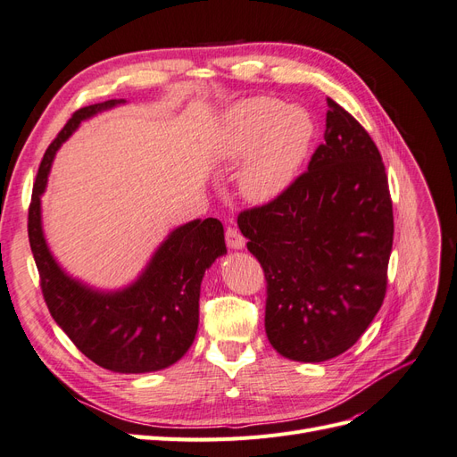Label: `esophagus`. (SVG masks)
Here are the masks:
<instances>
[{
  "label": "esophagus",
  "instance_id": "obj_1",
  "mask_svg": "<svg viewBox=\"0 0 457 457\" xmlns=\"http://www.w3.org/2000/svg\"><path fill=\"white\" fill-rule=\"evenodd\" d=\"M225 238H227V245L230 247V250H244L245 238L242 237V234L237 228L228 227L227 232H225Z\"/></svg>",
  "mask_w": 457,
  "mask_h": 457
}]
</instances>
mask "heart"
Here are the masks:
<instances>
[{
	"label": "heart",
	"instance_id": "obj_1",
	"mask_svg": "<svg viewBox=\"0 0 457 457\" xmlns=\"http://www.w3.org/2000/svg\"><path fill=\"white\" fill-rule=\"evenodd\" d=\"M316 137L307 108L286 106L272 96H252L232 104L220 121L215 154L242 163L240 195L253 204L280 198L295 183Z\"/></svg>",
	"mask_w": 457,
	"mask_h": 457
}]
</instances>
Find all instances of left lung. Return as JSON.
Segmentation results:
<instances>
[{"label": "left lung", "instance_id": "1", "mask_svg": "<svg viewBox=\"0 0 457 457\" xmlns=\"http://www.w3.org/2000/svg\"><path fill=\"white\" fill-rule=\"evenodd\" d=\"M326 143L280 198L238 215L267 278L265 329L289 361L324 362L358 341L381 309L393 202L381 154L328 99Z\"/></svg>", "mask_w": 457, "mask_h": 457}]
</instances>
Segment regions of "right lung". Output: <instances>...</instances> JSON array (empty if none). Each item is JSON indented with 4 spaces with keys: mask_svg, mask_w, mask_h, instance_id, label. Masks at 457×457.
<instances>
[{
    "mask_svg": "<svg viewBox=\"0 0 457 457\" xmlns=\"http://www.w3.org/2000/svg\"><path fill=\"white\" fill-rule=\"evenodd\" d=\"M126 99L79 108L41 160L29 212V238L41 292L54 322L89 361L118 373H146L181 361L198 331L205 270L227 253L220 220L195 219L173 228L137 278L120 289H99L68 274L54 259L41 220V195L57 150L96 114Z\"/></svg>",
    "mask_w": 457,
    "mask_h": 457,
    "instance_id": "right-lung-1",
    "label": "right lung"
}]
</instances>
